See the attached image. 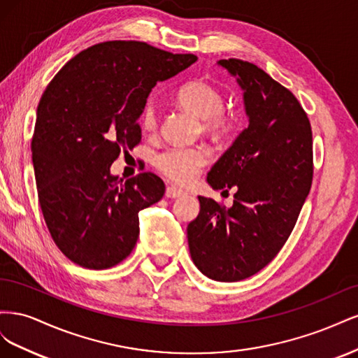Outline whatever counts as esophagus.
<instances>
[{
	"mask_svg": "<svg viewBox=\"0 0 358 358\" xmlns=\"http://www.w3.org/2000/svg\"><path fill=\"white\" fill-rule=\"evenodd\" d=\"M182 196H185V192L182 189H178L176 187H167L166 188V197L167 199H179Z\"/></svg>",
	"mask_w": 358,
	"mask_h": 358,
	"instance_id": "34e87169",
	"label": "esophagus"
}]
</instances>
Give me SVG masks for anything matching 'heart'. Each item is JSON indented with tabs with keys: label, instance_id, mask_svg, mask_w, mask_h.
<instances>
[{
	"label": "heart",
	"instance_id": "1",
	"mask_svg": "<svg viewBox=\"0 0 358 358\" xmlns=\"http://www.w3.org/2000/svg\"><path fill=\"white\" fill-rule=\"evenodd\" d=\"M176 103L183 110L203 119L206 131L220 134L229 129V117L222 112L224 95L218 88L204 80H192L180 86ZM142 125L148 131L157 127V107L148 101L142 112ZM208 164V154L203 149L169 148L155 157V167L171 182L188 185Z\"/></svg>",
	"mask_w": 358,
	"mask_h": 358
}]
</instances>
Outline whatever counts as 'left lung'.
I'll return each instance as SVG.
<instances>
[{"label": "left lung", "instance_id": "left-lung-1", "mask_svg": "<svg viewBox=\"0 0 358 358\" xmlns=\"http://www.w3.org/2000/svg\"><path fill=\"white\" fill-rule=\"evenodd\" d=\"M216 66L242 90L248 127L206 178L212 189L236 188L233 206L199 197L187 236L204 276L237 282L272 262L294 229L312 183V131L296 96L262 69L241 59Z\"/></svg>", "mask_w": 358, "mask_h": 358}]
</instances>
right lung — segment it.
I'll return each instance as SVG.
<instances>
[{"label":"right lung","mask_w":358,"mask_h":358,"mask_svg":"<svg viewBox=\"0 0 358 358\" xmlns=\"http://www.w3.org/2000/svg\"><path fill=\"white\" fill-rule=\"evenodd\" d=\"M197 61L140 41H107L80 52L49 83L37 107L31 152L40 208L52 239L73 263L103 270L138 239V212L164 196L140 173L122 182L110 166L140 142L148 96Z\"/></svg>","instance_id":"add662e5"}]
</instances>
